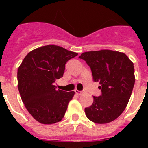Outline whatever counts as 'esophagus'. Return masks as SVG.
<instances>
[{
  "label": "esophagus",
  "mask_w": 148,
  "mask_h": 148,
  "mask_svg": "<svg viewBox=\"0 0 148 148\" xmlns=\"http://www.w3.org/2000/svg\"><path fill=\"white\" fill-rule=\"evenodd\" d=\"M75 93L78 95H82L83 93H84V91H79V90H75Z\"/></svg>",
  "instance_id": "34e87169"
}]
</instances>
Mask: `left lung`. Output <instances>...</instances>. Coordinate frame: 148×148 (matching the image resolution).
Wrapping results in <instances>:
<instances>
[{
    "label": "left lung",
    "mask_w": 148,
    "mask_h": 148,
    "mask_svg": "<svg viewBox=\"0 0 148 148\" xmlns=\"http://www.w3.org/2000/svg\"><path fill=\"white\" fill-rule=\"evenodd\" d=\"M79 58L91 69L93 81L99 82L101 95L93 96L84 109L90 121L106 124L117 119L128 104L135 84L133 63L123 53L102 49L83 53Z\"/></svg>",
    "instance_id": "obj_1"
}]
</instances>
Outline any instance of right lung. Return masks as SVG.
Here are the masks:
<instances>
[{
	"instance_id": "add662e5",
	"label": "right lung",
	"mask_w": 148,
	"mask_h": 148,
	"mask_svg": "<svg viewBox=\"0 0 148 148\" xmlns=\"http://www.w3.org/2000/svg\"><path fill=\"white\" fill-rule=\"evenodd\" d=\"M78 56L59 46H44L29 52L18 70V88L22 101L36 121L51 125L64 116L74 91L56 90L66 61Z\"/></svg>"
}]
</instances>
